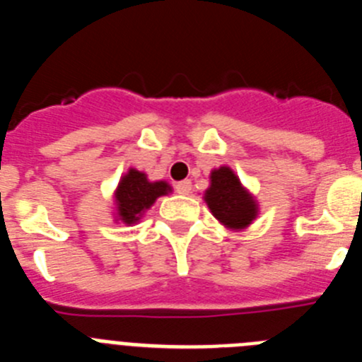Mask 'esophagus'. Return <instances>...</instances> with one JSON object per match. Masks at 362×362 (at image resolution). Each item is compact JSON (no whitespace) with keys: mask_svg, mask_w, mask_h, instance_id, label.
Here are the masks:
<instances>
[{"mask_svg":"<svg viewBox=\"0 0 362 362\" xmlns=\"http://www.w3.org/2000/svg\"><path fill=\"white\" fill-rule=\"evenodd\" d=\"M190 190H192L190 179L179 181V183L175 185V192H177V194H181V196H187V194H190Z\"/></svg>","mask_w":362,"mask_h":362,"instance_id":"obj_1","label":"esophagus"}]
</instances>
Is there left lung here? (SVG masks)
Returning a JSON list of instances; mask_svg holds the SVG:
<instances>
[{"label":"left lung","mask_w":362,"mask_h":362,"mask_svg":"<svg viewBox=\"0 0 362 362\" xmlns=\"http://www.w3.org/2000/svg\"><path fill=\"white\" fill-rule=\"evenodd\" d=\"M210 185L204 190L203 199L212 212L230 232H243L259 217L261 206L235 172L228 165L214 168L209 175Z\"/></svg>","instance_id":"1"}]
</instances>
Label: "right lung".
<instances>
[{
  "label": "right lung",
  "instance_id": "add662e5",
  "mask_svg": "<svg viewBox=\"0 0 362 362\" xmlns=\"http://www.w3.org/2000/svg\"><path fill=\"white\" fill-rule=\"evenodd\" d=\"M168 194H172V187L165 179L150 181L145 172L130 166L112 192V217L116 223H123L127 226L137 225L152 209L153 203Z\"/></svg>",
  "mask_w": 362,
  "mask_h": 362
}]
</instances>
